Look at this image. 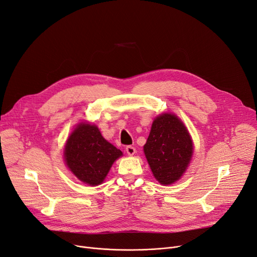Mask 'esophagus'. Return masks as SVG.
I'll return each mask as SVG.
<instances>
[{
	"label": "esophagus",
	"mask_w": 257,
	"mask_h": 257,
	"mask_svg": "<svg viewBox=\"0 0 257 257\" xmlns=\"http://www.w3.org/2000/svg\"><path fill=\"white\" fill-rule=\"evenodd\" d=\"M126 152H127L128 155H133V154L137 152V150H136V148L133 147V146H127L126 147Z\"/></svg>",
	"instance_id": "esophagus-1"
}]
</instances>
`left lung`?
<instances>
[{
    "mask_svg": "<svg viewBox=\"0 0 257 257\" xmlns=\"http://www.w3.org/2000/svg\"><path fill=\"white\" fill-rule=\"evenodd\" d=\"M144 152L156 180L170 185L185 172L192 158L193 146L180 118L164 113L154 119Z\"/></svg>",
    "mask_w": 257,
    "mask_h": 257,
    "instance_id": "1",
    "label": "left lung"
}]
</instances>
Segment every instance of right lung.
<instances>
[{
  "label": "right lung",
  "instance_id": "1",
  "mask_svg": "<svg viewBox=\"0 0 257 257\" xmlns=\"http://www.w3.org/2000/svg\"><path fill=\"white\" fill-rule=\"evenodd\" d=\"M122 153L108 143L96 126L80 124L65 146L64 156L70 171L83 183L97 186Z\"/></svg>",
  "mask_w": 257,
  "mask_h": 257
}]
</instances>
